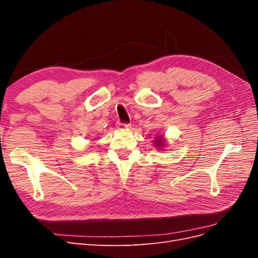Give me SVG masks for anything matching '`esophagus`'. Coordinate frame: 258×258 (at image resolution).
I'll use <instances>...</instances> for the list:
<instances>
[{
    "instance_id": "1",
    "label": "esophagus",
    "mask_w": 258,
    "mask_h": 258,
    "mask_svg": "<svg viewBox=\"0 0 258 258\" xmlns=\"http://www.w3.org/2000/svg\"><path fill=\"white\" fill-rule=\"evenodd\" d=\"M116 127H117V129H119V130H124V129H129L130 128V124L122 123V122H117Z\"/></svg>"
}]
</instances>
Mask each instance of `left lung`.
<instances>
[{
    "mask_svg": "<svg viewBox=\"0 0 258 258\" xmlns=\"http://www.w3.org/2000/svg\"><path fill=\"white\" fill-rule=\"evenodd\" d=\"M166 143H167V141L165 139V136H162V135H158L154 140V144H155L156 148H158V151H161L162 148H165L167 145Z\"/></svg>",
    "mask_w": 258,
    "mask_h": 258,
    "instance_id": "8db88e82",
    "label": "left lung"
}]
</instances>
